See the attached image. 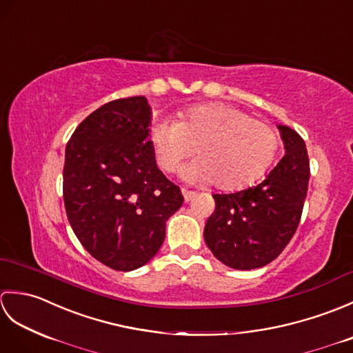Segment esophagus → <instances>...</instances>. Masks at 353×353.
<instances>
[{
  "instance_id": "esophagus-1",
  "label": "esophagus",
  "mask_w": 353,
  "mask_h": 353,
  "mask_svg": "<svg viewBox=\"0 0 353 353\" xmlns=\"http://www.w3.org/2000/svg\"><path fill=\"white\" fill-rule=\"evenodd\" d=\"M182 194H183L185 201H190V200H192L194 197H196V192L190 191V190H185V188H182Z\"/></svg>"
}]
</instances>
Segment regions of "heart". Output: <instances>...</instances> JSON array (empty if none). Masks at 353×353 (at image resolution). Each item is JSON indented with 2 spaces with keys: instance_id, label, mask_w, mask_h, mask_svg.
<instances>
[{
  "instance_id": "b5f03b06",
  "label": "heart",
  "mask_w": 353,
  "mask_h": 353,
  "mask_svg": "<svg viewBox=\"0 0 353 353\" xmlns=\"http://www.w3.org/2000/svg\"><path fill=\"white\" fill-rule=\"evenodd\" d=\"M159 167L171 172L194 153L185 177L236 191L265 174L279 152V134L267 123L224 103H205L181 112V121L157 119L150 127Z\"/></svg>"
}]
</instances>
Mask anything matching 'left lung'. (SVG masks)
<instances>
[{
  "label": "left lung",
  "mask_w": 353,
  "mask_h": 353,
  "mask_svg": "<svg viewBox=\"0 0 353 353\" xmlns=\"http://www.w3.org/2000/svg\"><path fill=\"white\" fill-rule=\"evenodd\" d=\"M285 156L264 182L234 194H214L205 226L214 256L235 270L270 264L294 236L308 192L310 157L301 134L279 125Z\"/></svg>",
  "instance_id": "obj_1"
}]
</instances>
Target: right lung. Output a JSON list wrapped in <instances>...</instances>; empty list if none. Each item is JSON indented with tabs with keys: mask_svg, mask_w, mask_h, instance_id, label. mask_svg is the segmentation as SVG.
<instances>
[{
	"mask_svg": "<svg viewBox=\"0 0 353 353\" xmlns=\"http://www.w3.org/2000/svg\"><path fill=\"white\" fill-rule=\"evenodd\" d=\"M150 121L145 97L112 100L79 124L65 150L66 216L88 253L118 272L154 256L183 203L156 167Z\"/></svg>",
	"mask_w": 353,
	"mask_h": 353,
	"instance_id": "add662e5",
	"label": "right lung"
}]
</instances>
